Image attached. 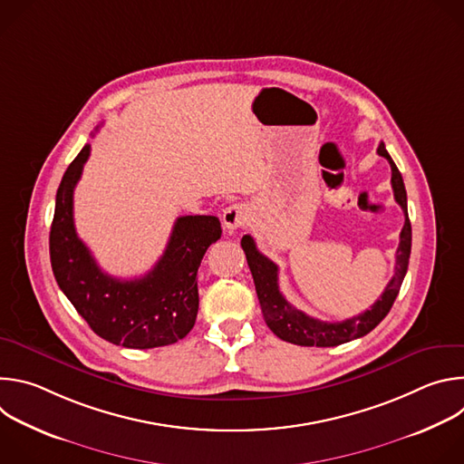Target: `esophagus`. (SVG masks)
<instances>
[{"label": "esophagus", "instance_id": "34e87169", "mask_svg": "<svg viewBox=\"0 0 464 464\" xmlns=\"http://www.w3.org/2000/svg\"><path fill=\"white\" fill-rule=\"evenodd\" d=\"M247 208L244 204H233L229 206L224 215H222V222L224 226L229 229V231H235V229H240L246 226L247 222Z\"/></svg>", "mask_w": 464, "mask_h": 464}]
</instances>
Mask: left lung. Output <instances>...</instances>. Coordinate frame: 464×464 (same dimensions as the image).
Wrapping results in <instances>:
<instances>
[{"label": "left lung", "mask_w": 464, "mask_h": 464, "mask_svg": "<svg viewBox=\"0 0 464 464\" xmlns=\"http://www.w3.org/2000/svg\"><path fill=\"white\" fill-rule=\"evenodd\" d=\"M382 158H385L391 165V185L394 192V200L404 211L406 222L401 233V244L396 249V266L394 276L385 286L380 299L360 315H354L345 321L328 323L315 317L306 315L304 312L292 306L285 295L279 292V268L266 255L256 249L255 240L249 235H244L240 244L247 258V266L253 276L256 297L262 308V315L272 333L283 342L301 345V347H336L356 338L369 334L371 330L389 314L396 295L401 292L402 281L408 272L410 255H411V222L408 217V194L404 187V179L401 170L396 169L391 160L385 145L380 143L376 150Z\"/></svg>", "instance_id": "8db88e82"}]
</instances>
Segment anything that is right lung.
I'll list each match as a JSON object with an SVG mask.
<instances>
[{"label":"right lung","mask_w":464,"mask_h":464,"mask_svg":"<svg viewBox=\"0 0 464 464\" xmlns=\"http://www.w3.org/2000/svg\"><path fill=\"white\" fill-rule=\"evenodd\" d=\"M90 145L65 170L56 190L49 255L60 290L102 340L126 349H156L183 340L198 314L196 274L208 247L222 235L217 217H179L156 266L122 281L104 274L73 222V190Z\"/></svg>","instance_id":"1"}]
</instances>
